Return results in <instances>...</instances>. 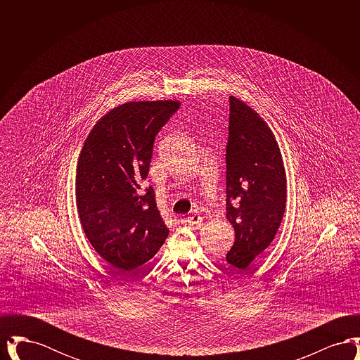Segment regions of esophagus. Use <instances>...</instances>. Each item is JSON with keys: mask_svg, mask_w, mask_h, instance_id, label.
Returning <instances> with one entry per match:
<instances>
[{"mask_svg": "<svg viewBox=\"0 0 360 360\" xmlns=\"http://www.w3.org/2000/svg\"><path fill=\"white\" fill-rule=\"evenodd\" d=\"M185 223L190 224V225L201 224L202 223V217H201L200 214H197V213H193V214H190V216H188V217L185 219Z\"/></svg>", "mask_w": 360, "mask_h": 360, "instance_id": "1", "label": "esophagus"}]
</instances>
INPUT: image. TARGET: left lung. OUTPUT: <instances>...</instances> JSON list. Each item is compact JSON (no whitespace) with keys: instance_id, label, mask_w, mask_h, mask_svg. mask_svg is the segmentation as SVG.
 I'll return each mask as SVG.
<instances>
[{"instance_id":"1","label":"left lung","mask_w":360,"mask_h":360,"mask_svg":"<svg viewBox=\"0 0 360 360\" xmlns=\"http://www.w3.org/2000/svg\"><path fill=\"white\" fill-rule=\"evenodd\" d=\"M228 129L226 219L235 243L226 262L244 270L274 240L286 206V172L267 122L232 96Z\"/></svg>"}]
</instances>
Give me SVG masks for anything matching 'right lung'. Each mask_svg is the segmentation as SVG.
Listing matches in <instances>:
<instances>
[{"mask_svg": "<svg viewBox=\"0 0 360 360\" xmlns=\"http://www.w3.org/2000/svg\"><path fill=\"white\" fill-rule=\"evenodd\" d=\"M176 101H132L112 109L86 139L77 167V207L86 238L121 274L134 273L169 236L154 188L140 191L155 137Z\"/></svg>", "mask_w": 360, "mask_h": 360, "instance_id": "add662e5", "label": "right lung"}]
</instances>
